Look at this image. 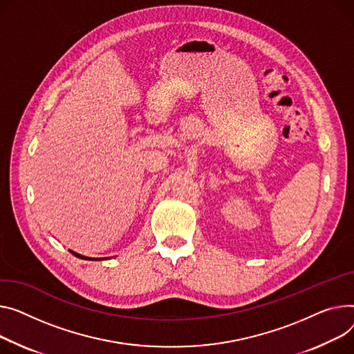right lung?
<instances>
[{"instance_id": "add662e5", "label": "right lung", "mask_w": 354, "mask_h": 354, "mask_svg": "<svg viewBox=\"0 0 354 354\" xmlns=\"http://www.w3.org/2000/svg\"><path fill=\"white\" fill-rule=\"evenodd\" d=\"M71 253H73V254H75L77 257H81V259H89V257H85V256H81V254H78V253H75V252H73V250H71ZM89 261H95V259H89Z\"/></svg>"}]
</instances>
